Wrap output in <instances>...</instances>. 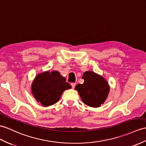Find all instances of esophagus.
I'll return each mask as SVG.
<instances>
[{"label": "esophagus", "instance_id": "obj_1", "mask_svg": "<svg viewBox=\"0 0 146 146\" xmlns=\"http://www.w3.org/2000/svg\"><path fill=\"white\" fill-rule=\"evenodd\" d=\"M71 86H72V88H74V87H75V86H76V83H71Z\"/></svg>", "mask_w": 146, "mask_h": 146}]
</instances>
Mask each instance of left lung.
Wrapping results in <instances>:
<instances>
[{"mask_svg": "<svg viewBox=\"0 0 146 146\" xmlns=\"http://www.w3.org/2000/svg\"><path fill=\"white\" fill-rule=\"evenodd\" d=\"M82 84H77L75 90L80 95L82 101L90 107L97 108L104 104L110 92L108 82L102 76L88 70L84 73Z\"/></svg>", "mask_w": 146, "mask_h": 146, "instance_id": "obj_1", "label": "left lung"}]
</instances>
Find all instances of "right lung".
Masks as SVG:
<instances>
[{
  "label": "right lung",
  "mask_w": 146,
  "mask_h": 146,
  "mask_svg": "<svg viewBox=\"0 0 146 146\" xmlns=\"http://www.w3.org/2000/svg\"><path fill=\"white\" fill-rule=\"evenodd\" d=\"M70 88L58 71H45L35 77L31 84V93L38 102L49 106L58 102L63 92Z\"/></svg>",
  "instance_id": "right-lung-1"
}]
</instances>
